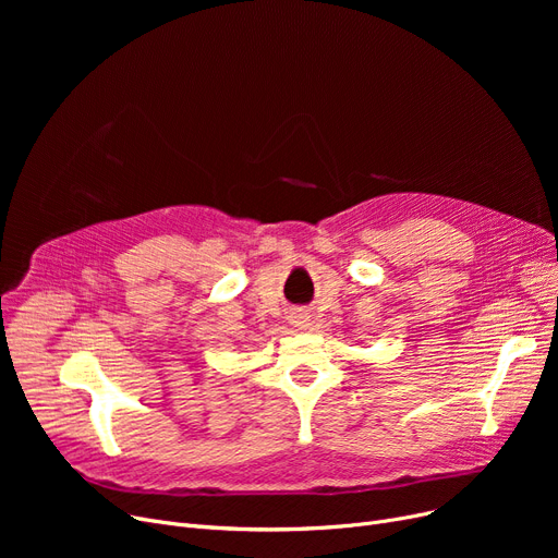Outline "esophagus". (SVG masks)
Masks as SVG:
<instances>
[{"label":"esophagus","instance_id":"esophagus-1","mask_svg":"<svg viewBox=\"0 0 558 558\" xmlns=\"http://www.w3.org/2000/svg\"><path fill=\"white\" fill-rule=\"evenodd\" d=\"M301 324H305V320H301Z\"/></svg>","mask_w":558,"mask_h":558}]
</instances>
